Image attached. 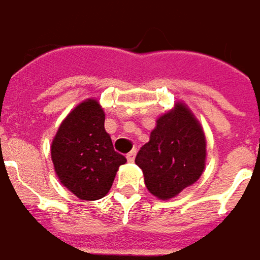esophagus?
I'll list each match as a JSON object with an SVG mask.
<instances>
[{"mask_svg":"<svg viewBox=\"0 0 260 260\" xmlns=\"http://www.w3.org/2000/svg\"><path fill=\"white\" fill-rule=\"evenodd\" d=\"M135 156H136V151H131L128 155H126V160L129 161V163H132L135 160Z\"/></svg>","mask_w":260,"mask_h":260,"instance_id":"esophagus-1","label":"esophagus"}]
</instances>
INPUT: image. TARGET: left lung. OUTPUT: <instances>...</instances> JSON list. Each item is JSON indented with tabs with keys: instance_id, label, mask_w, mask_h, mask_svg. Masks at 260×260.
<instances>
[{
	"instance_id": "1",
	"label": "left lung",
	"mask_w": 260,
	"mask_h": 260,
	"mask_svg": "<svg viewBox=\"0 0 260 260\" xmlns=\"http://www.w3.org/2000/svg\"><path fill=\"white\" fill-rule=\"evenodd\" d=\"M206 135L191 109L178 101L156 120L149 141L135 163L143 170L145 187L160 200L179 195L202 176L206 167Z\"/></svg>"
}]
</instances>
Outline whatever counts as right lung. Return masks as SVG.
Masks as SVG:
<instances>
[{
  "label": "right lung",
  "mask_w": 260,
  "mask_h": 260,
  "mask_svg": "<svg viewBox=\"0 0 260 260\" xmlns=\"http://www.w3.org/2000/svg\"><path fill=\"white\" fill-rule=\"evenodd\" d=\"M100 103L86 99L62 120L52 141L54 172L65 188L81 200H99L109 192L126 159L113 149L104 128Z\"/></svg>",
  "instance_id": "right-lung-1"
}]
</instances>
